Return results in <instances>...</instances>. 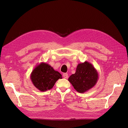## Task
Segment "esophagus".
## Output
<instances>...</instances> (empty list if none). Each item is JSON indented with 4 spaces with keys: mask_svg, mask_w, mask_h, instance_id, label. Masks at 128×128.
Segmentation results:
<instances>
[{
    "mask_svg": "<svg viewBox=\"0 0 128 128\" xmlns=\"http://www.w3.org/2000/svg\"><path fill=\"white\" fill-rule=\"evenodd\" d=\"M63 76L64 78H66V79H68V75L67 73H64L63 74Z\"/></svg>",
    "mask_w": 128,
    "mask_h": 128,
    "instance_id": "1",
    "label": "esophagus"
}]
</instances>
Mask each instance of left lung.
I'll list each match as a JSON object with an SVG mask.
<instances>
[{
  "label": "left lung",
  "mask_w": 128,
  "mask_h": 128,
  "mask_svg": "<svg viewBox=\"0 0 128 128\" xmlns=\"http://www.w3.org/2000/svg\"><path fill=\"white\" fill-rule=\"evenodd\" d=\"M98 79L97 70L92 64L85 61L78 64L75 73L72 74L68 80L78 92L83 93L92 88Z\"/></svg>",
  "instance_id": "left-lung-1"
}]
</instances>
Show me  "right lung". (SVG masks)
<instances>
[{
  "label": "right lung",
  "instance_id": "add662e5",
  "mask_svg": "<svg viewBox=\"0 0 128 128\" xmlns=\"http://www.w3.org/2000/svg\"><path fill=\"white\" fill-rule=\"evenodd\" d=\"M32 82L40 91L51 89L57 80L62 78V75L46 63L42 62L33 70L30 74Z\"/></svg>",
  "mask_w": 128,
  "mask_h": 128
}]
</instances>
